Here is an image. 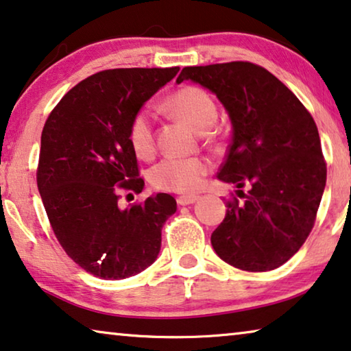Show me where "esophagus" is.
Listing matches in <instances>:
<instances>
[{"mask_svg": "<svg viewBox=\"0 0 351 351\" xmlns=\"http://www.w3.org/2000/svg\"><path fill=\"white\" fill-rule=\"evenodd\" d=\"M197 198H198L197 195H181L176 198V202L180 206H186V205H191L193 202H197Z\"/></svg>", "mask_w": 351, "mask_h": 351, "instance_id": "obj_1", "label": "esophagus"}]
</instances>
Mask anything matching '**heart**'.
I'll return each instance as SVG.
<instances>
[{"instance_id": "obj_1", "label": "heart", "mask_w": 351, "mask_h": 351, "mask_svg": "<svg viewBox=\"0 0 351 351\" xmlns=\"http://www.w3.org/2000/svg\"><path fill=\"white\" fill-rule=\"evenodd\" d=\"M167 112L182 119L198 132H205L217 118V106L211 94L203 88L184 85L167 97ZM130 148L138 158L149 159L156 151L153 121L148 112L140 110L132 117L128 128ZM211 164L203 158H167L149 170V184L165 192H195L208 175Z\"/></svg>"}]
</instances>
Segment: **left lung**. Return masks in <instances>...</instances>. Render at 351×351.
<instances>
[{
  "label": "left lung",
  "mask_w": 351,
  "mask_h": 351,
  "mask_svg": "<svg viewBox=\"0 0 351 351\" xmlns=\"http://www.w3.org/2000/svg\"><path fill=\"white\" fill-rule=\"evenodd\" d=\"M182 80L216 94L233 125L217 176L239 191L211 234L214 250L243 271L279 268L309 237L326 186L312 114L279 78L249 61L184 67Z\"/></svg>",
  "instance_id": "obj_1"
}]
</instances>
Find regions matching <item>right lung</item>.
I'll list each match as a JSON object with an SVG mask.
<instances>
[{"label": "right lung", "instance_id": "add662e5", "mask_svg": "<svg viewBox=\"0 0 351 351\" xmlns=\"http://www.w3.org/2000/svg\"><path fill=\"white\" fill-rule=\"evenodd\" d=\"M180 67L107 69L85 78L51 110L42 129L36 180L56 239L96 277L125 279L158 258L162 227L176 211L169 193L119 206V191L140 193L130 119Z\"/></svg>", "mask_w": 351, "mask_h": 351}]
</instances>
